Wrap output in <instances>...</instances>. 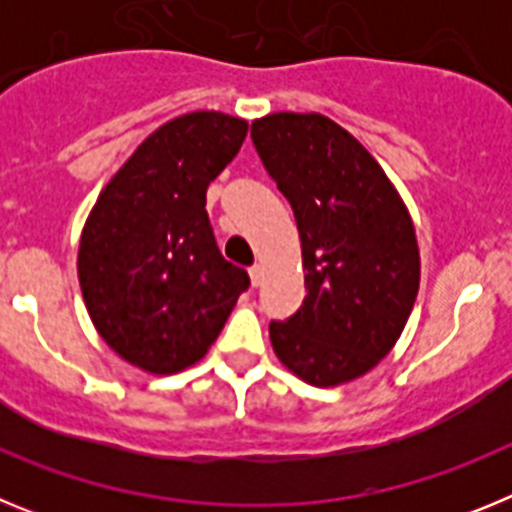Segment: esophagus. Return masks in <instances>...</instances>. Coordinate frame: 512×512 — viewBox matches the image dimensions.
<instances>
[{"mask_svg": "<svg viewBox=\"0 0 512 512\" xmlns=\"http://www.w3.org/2000/svg\"><path fill=\"white\" fill-rule=\"evenodd\" d=\"M248 277H251V284H253V287H259L261 279H264V269H261L259 264L251 266V269H248Z\"/></svg>", "mask_w": 512, "mask_h": 512, "instance_id": "obj_1", "label": "esophagus"}]
</instances>
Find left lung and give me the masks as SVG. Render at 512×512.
I'll return each instance as SVG.
<instances>
[{
    "instance_id": "8db88e82",
    "label": "left lung",
    "mask_w": 512,
    "mask_h": 512,
    "mask_svg": "<svg viewBox=\"0 0 512 512\" xmlns=\"http://www.w3.org/2000/svg\"><path fill=\"white\" fill-rule=\"evenodd\" d=\"M251 138L295 210L307 287L300 310L269 325L271 348L312 387L354 382L390 354L418 297L408 205L377 158L320 112L259 117Z\"/></svg>"
}]
</instances>
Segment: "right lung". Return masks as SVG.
I'll list each match as a JSON object with an SVG mask.
<instances>
[{
  "label": "right lung",
  "mask_w": 512,
  "mask_h": 512,
  "mask_svg": "<svg viewBox=\"0 0 512 512\" xmlns=\"http://www.w3.org/2000/svg\"><path fill=\"white\" fill-rule=\"evenodd\" d=\"M246 133V120L215 110L164 122L104 184L84 223L76 274L89 318L143 372L197 364L251 284L220 256L205 210L207 187Z\"/></svg>",
  "instance_id": "add662e5"
}]
</instances>
